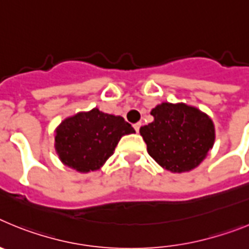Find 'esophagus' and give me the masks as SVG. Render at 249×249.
I'll return each mask as SVG.
<instances>
[{"label":"esophagus","instance_id":"esophagus-1","mask_svg":"<svg viewBox=\"0 0 249 249\" xmlns=\"http://www.w3.org/2000/svg\"><path fill=\"white\" fill-rule=\"evenodd\" d=\"M141 126H142V123L141 122H137V123H135V124H133V127H135V129H136V132H140V128H141Z\"/></svg>","mask_w":249,"mask_h":249}]
</instances>
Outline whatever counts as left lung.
I'll return each instance as SVG.
<instances>
[{
  "mask_svg": "<svg viewBox=\"0 0 249 249\" xmlns=\"http://www.w3.org/2000/svg\"><path fill=\"white\" fill-rule=\"evenodd\" d=\"M155 121L140 133L149 156L171 172H187L201 163L214 142V126L195 107L162 103L152 109Z\"/></svg>",
  "mask_w": 249,
  "mask_h": 249,
  "instance_id": "8db88e82",
  "label": "left lung"
}]
</instances>
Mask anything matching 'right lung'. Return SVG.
<instances>
[{"label":"right lung","instance_id":"right-lung-1","mask_svg":"<svg viewBox=\"0 0 249 249\" xmlns=\"http://www.w3.org/2000/svg\"><path fill=\"white\" fill-rule=\"evenodd\" d=\"M129 133L135 129L123 117L93 108L63 121L56 129L54 147L66 166L85 173L100 168L121 137Z\"/></svg>","mask_w":249,"mask_h":249}]
</instances>
